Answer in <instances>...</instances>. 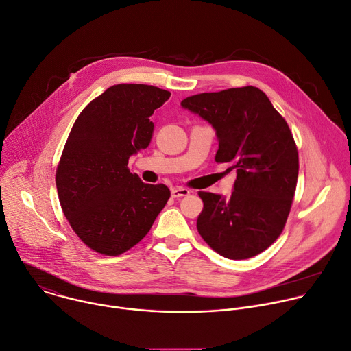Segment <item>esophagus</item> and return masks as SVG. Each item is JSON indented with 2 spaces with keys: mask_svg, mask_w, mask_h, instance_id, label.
<instances>
[{
  "mask_svg": "<svg viewBox=\"0 0 351 351\" xmlns=\"http://www.w3.org/2000/svg\"><path fill=\"white\" fill-rule=\"evenodd\" d=\"M189 193H191V191L186 188H182V186H176L171 189L173 197H182V196H188Z\"/></svg>",
  "mask_w": 351,
  "mask_h": 351,
  "instance_id": "1",
  "label": "esophagus"
}]
</instances>
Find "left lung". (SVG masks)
Listing matches in <instances>:
<instances>
[{
    "label": "left lung",
    "mask_w": 351,
    "mask_h": 351,
    "mask_svg": "<svg viewBox=\"0 0 351 351\" xmlns=\"http://www.w3.org/2000/svg\"><path fill=\"white\" fill-rule=\"evenodd\" d=\"M181 106L212 124L216 162L237 170L230 199L199 192L200 237L231 260L264 252L285 227L298 184L299 155L288 123L252 86L192 95Z\"/></svg>",
    "instance_id": "8db88e82"
}]
</instances>
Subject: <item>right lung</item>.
Segmentation results:
<instances>
[{"mask_svg":"<svg viewBox=\"0 0 351 351\" xmlns=\"http://www.w3.org/2000/svg\"><path fill=\"white\" fill-rule=\"evenodd\" d=\"M170 93L117 84L91 101L75 121L56 170L64 217L93 250L117 256L141 241L170 197L163 185L131 174L132 155L152 138L149 117Z\"/></svg>","mask_w":351,"mask_h":351,"instance_id":"obj_1","label":"right lung"}]
</instances>
